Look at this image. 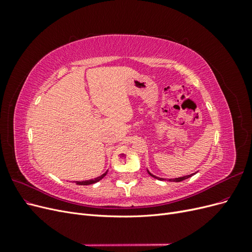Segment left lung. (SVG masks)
<instances>
[{"label": "left lung", "mask_w": 252, "mask_h": 252, "mask_svg": "<svg viewBox=\"0 0 252 252\" xmlns=\"http://www.w3.org/2000/svg\"><path fill=\"white\" fill-rule=\"evenodd\" d=\"M148 171V170H147ZM148 173L151 175V177H154L155 179H158V180H159V181H166V179H162V178H158V177H156V175H154V174H151L149 171H148ZM196 173V172H195ZM195 173H193V174H195ZM193 174H188V175H185V177H182V178H175V179H169V180H167V181H169V182H182V181H184V180H186V179H188V178H190V177H192Z\"/></svg>", "instance_id": "8db88e82"}]
</instances>
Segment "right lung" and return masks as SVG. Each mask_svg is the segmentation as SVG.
Instances as JSON below:
<instances>
[{"instance_id":"1","label":"right lung","mask_w":252,"mask_h":252,"mask_svg":"<svg viewBox=\"0 0 252 252\" xmlns=\"http://www.w3.org/2000/svg\"><path fill=\"white\" fill-rule=\"evenodd\" d=\"M106 174H107V171H106L105 173H103L102 175H100V177L95 178V179L88 180V181H82V182H75V184H78V185H90V184H94V183H96V182H98V181H101V180L105 177Z\"/></svg>"}]
</instances>
